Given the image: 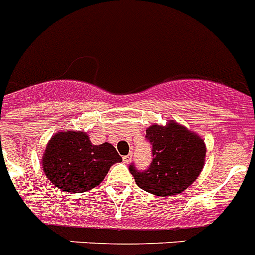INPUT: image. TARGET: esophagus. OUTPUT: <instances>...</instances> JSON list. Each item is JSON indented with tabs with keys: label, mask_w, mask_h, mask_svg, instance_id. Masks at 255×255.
<instances>
[{
	"label": "esophagus",
	"mask_w": 255,
	"mask_h": 255,
	"mask_svg": "<svg viewBox=\"0 0 255 255\" xmlns=\"http://www.w3.org/2000/svg\"><path fill=\"white\" fill-rule=\"evenodd\" d=\"M131 154H128V156H124L123 157V161L124 162H130V161H131Z\"/></svg>",
	"instance_id": "34e87169"
}]
</instances>
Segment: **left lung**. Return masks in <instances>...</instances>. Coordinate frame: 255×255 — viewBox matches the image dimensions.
<instances>
[{
    "mask_svg": "<svg viewBox=\"0 0 255 255\" xmlns=\"http://www.w3.org/2000/svg\"><path fill=\"white\" fill-rule=\"evenodd\" d=\"M152 145V162L147 170L129 166L135 183L156 196L183 192L197 179L205 162V143L196 132L169 120L165 126L152 125L145 130Z\"/></svg>",
    "mask_w": 255,
    "mask_h": 255,
    "instance_id": "left-lung-1",
    "label": "left lung"
}]
</instances>
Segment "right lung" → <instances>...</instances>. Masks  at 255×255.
Returning a JSON list of instances; mask_svg holds the SVG:
<instances>
[{"label":"right lung","instance_id":"1","mask_svg":"<svg viewBox=\"0 0 255 255\" xmlns=\"http://www.w3.org/2000/svg\"><path fill=\"white\" fill-rule=\"evenodd\" d=\"M120 161L123 158L110 143L94 145L85 131L65 130L47 143L42 170L59 190L80 193L103 182L110 167Z\"/></svg>","mask_w":255,"mask_h":255}]
</instances>
